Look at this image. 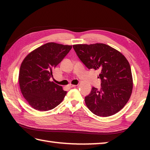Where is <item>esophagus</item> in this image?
Instances as JSON below:
<instances>
[{"label": "esophagus", "instance_id": "obj_1", "mask_svg": "<svg viewBox=\"0 0 150 150\" xmlns=\"http://www.w3.org/2000/svg\"><path fill=\"white\" fill-rule=\"evenodd\" d=\"M70 83H71V82H70Z\"/></svg>", "mask_w": 150, "mask_h": 150}]
</instances>
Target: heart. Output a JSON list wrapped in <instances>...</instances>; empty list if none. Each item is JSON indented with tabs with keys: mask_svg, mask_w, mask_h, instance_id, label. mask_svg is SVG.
<instances>
[{
	"mask_svg": "<svg viewBox=\"0 0 150 150\" xmlns=\"http://www.w3.org/2000/svg\"><path fill=\"white\" fill-rule=\"evenodd\" d=\"M76 65H77V67H81V63H80V62H77V64H76Z\"/></svg>",
	"mask_w": 150,
	"mask_h": 150,
	"instance_id": "obj_1",
	"label": "heart"
}]
</instances>
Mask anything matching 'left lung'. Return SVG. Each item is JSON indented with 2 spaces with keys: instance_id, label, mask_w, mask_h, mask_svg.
<instances>
[{
  "instance_id": "1",
  "label": "left lung",
  "mask_w": 150,
  "mask_h": 150,
  "mask_svg": "<svg viewBox=\"0 0 150 150\" xmlns=\"http://www.w3.org/2000/svg\"><path fill=\"white\" fill-rule=\"evenodd\" d=\"M72 46L50 42L27 55L20 68V91L33 108L47 111L62 102L67 92L58 81L52 79V69L65 57Z\"/></svg>"
}]
</instances>
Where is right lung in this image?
Returning <instances> with one entry per match:
<instances>
[{"instance_id": "obj_1", "label": "right lung", "mask_w": 150, "mask_h": 150, "mask_svg": "<svg viewBox=\"0 0 150 150\" xmlns=\"http://www.w3.org/2000/svg\"><path fill=\"white\" fill-rule=\"evenodd\" d=\"M76 54L88 69H98L100 85L85 96L87 108L98 116H110L122 108L133 88L130 64L124 55L104 44L76 45Z\"/></svg>"}]
</instances>
